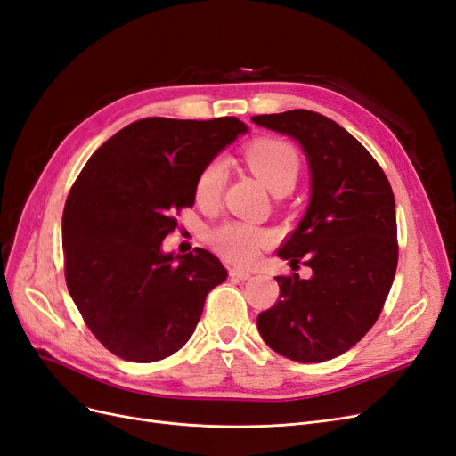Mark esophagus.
<instances>
[{"label": "esophagus", "mask_w": 456, "mask_h": 456, "mask_svg": "<svg viewBox=\"0 0 456 456\" xmlns=\"http://www.w3.org/2000/svg\"><path fill=\"white\" fill-rule=\"evenodd\" d=\"M230 278H233V280H249L251 272H245V270H240V268H230Z\"/></svg>", "instance_id": "esophagus-1"}]
</instances>
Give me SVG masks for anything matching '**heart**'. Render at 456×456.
I'll list each match as a JSON object with an SVG mask.
<instances>
[{
    "label": "heart",
    "instance_id": "obj_1",
    "mask_svg": "<svg viewBox=\"0 0 456 456\" xmlns=\"http://www.w3.org/2000/svg\"><path fill=\"white\" fill-rule=\"evenodd\" d=\"M243 158L272 194L281 196L291 191L300 173V156L293 144L280 139H258L247 144ZM226 183V165L223 159H211L196 178V201L203 207L216 205ZM209 243L213 249L232 265H253L260 251L272 243V233L260 226L240 220L220 224L211 230Z\"/></svg>",
    "mask_w": 456,
    "mask_h": 456
}]
</instances>
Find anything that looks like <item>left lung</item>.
I'll return each instance as SVG.
<instances>
[{
    "instance_id": "left-lung-1",
    "label": "left lung",
    "mask_w": 456,
    "mask_h": 456,
    "mask_svg": "<svg viewBox=\"0 0 456 456\" xmlns=\"http://www.w3.org/2000/svg\"><path fill=\"white\" fill-rule=\"evenodd\" d=\"M293 136L305 150L312 200L278 255L298 273L278 275L280 298L258 314L268 346L289 360L322 363L348 352L375 325L397 268L392 186L367 148L338 123L312 110L251 118Z\"/></svg>"
}]
</instances>
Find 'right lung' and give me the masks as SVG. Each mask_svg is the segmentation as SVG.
<instances>
[{"label": "right lung", "mask_w": 456, "mask_h": 456, "mask_svg": "<svg viewBox=\"0 0 456 456\" xmlns=\"http://www.w3.org/2000/svg\"><path fill=\"white\" fill-rule=\"evenodd\" d=\"M247 127L144 118L118 131L86 163L62 215L70 297L106 350L151 363L181 350L207 293L228 278L213 253L165 255L161 241L194 205L196 178Z\"/></svg>", "instance_id": "obj_1"}]
</instances>
